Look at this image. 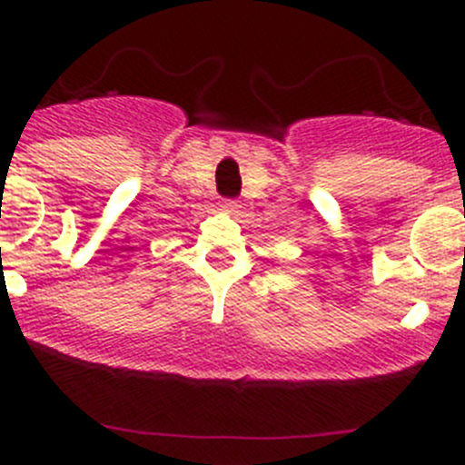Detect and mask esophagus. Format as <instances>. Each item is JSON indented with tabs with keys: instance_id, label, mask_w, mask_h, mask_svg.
Returning a JSON list of instances; mask_svg holds the SVG:
<instances>
[{
	"instance_id": "34e87169",
	"label": "esophagus",
	"mask_w": 465,
	"mask_h": 465,
	"mask_svg": "<svg viewBox=\"0 0 465 465\" xmlns=\"http://www.w3.org/2000/svg\"><path fill=\"white\" fill-rule=\"evenodd\" d=\"M223 209L227 211V213H232V215L241 213V204H238V200H224Z\"/></svg>"
}]
</instances>
